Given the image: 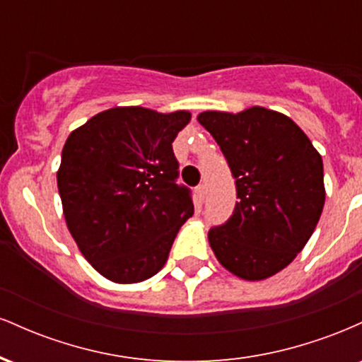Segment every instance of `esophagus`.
<instances>
[{
  "instance_id": "1",
  "label": "esophagus",
  "mask_w": 362,
  "mask_h": 362,
  "mask_svg": "<svg viewBox=\"0 0 362 362\" xmlns=\"http://www.w3.org/2000/svg\"><path fill=\"white\" fill-rule=\"evenodd\" d=\"M195 192H197L199 202H204V199H206V185H204V184L197 185V189H195Z\"/></svg>"
}]
</instances>
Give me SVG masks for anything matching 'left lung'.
Here are the masks:
<instances>
[{"label": "left lung", "mask_w": 362, "mask_h": 362, "mask_svg": "<svg viewBox=\"0 0 362 362\" xmlns=\"http://www.w3.org/2000/svg\"><path fill=\"white\" fill-rule=\"evenodd\" d=\"M221 148L235 177L233 214L209 230L224 269L262 281L288 267L303 250L325 204L323 161L288 115L264 107L197 115Z\"/></svg>", "instance_id": "1"}]
</instances>
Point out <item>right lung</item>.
<instances>
[{
  "label": "right lung",
  "mask_w": 362,
  "mask_h": 362,
  "mask_svg": "<svg viewBox=\"0 0 362 362\" xmlns=\"http://www.w3.org/2000/svg\"><path fill=\"white\" fill-rule=\"evenodd\" d=\"M190 112L114 107L74 129L57 170L68 230L91 267L119 284L146 281L194 214L172 143Z\"/></svg>",
  "instance_id": "1"
}]
</instances>
